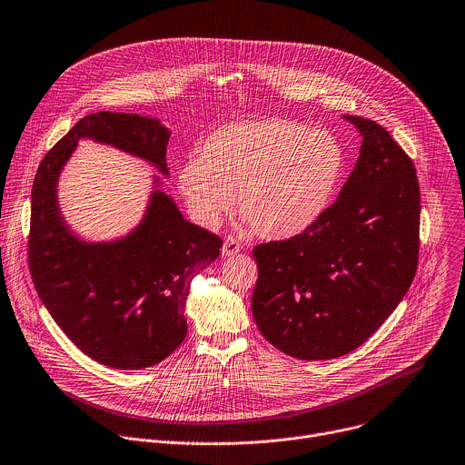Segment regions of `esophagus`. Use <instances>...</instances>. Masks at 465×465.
Wrapping results in <instances>:
<instances>
[{"label":"esophagus","instance_id":"obj_1","mask_svg":"<svg viewBox=\"0 0 465 465\" xmlns=\"http://www.w3.org/2000/svg\"><path fill=\"white\" fill-rule=\"evenodd\" d=\"M240 251H242V243H240L236 238H232V236L225 238L223 247H222V254H223V256H232V254H236V252H240Z\"/></svg>","mask_w":465,"mask_h":465}]
</instances>
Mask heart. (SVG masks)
<instances>
[{"label": "heart", "mask_w": 465, "mask_h": 465, "mask_svg": "<svg viewBox=\"0 0 465 465\" xmlns=\"http://www.w3.org/2000/svg\"><path fill=\"white\" fill-rule=\"evenodd\" d=\"M347 168L341 142L288 118L231 122L184 163L177 186L192 216L214 229L236 209L247 229L286 240L311 229L331 206Z\"/></svg>", "instance_id": "1"}]
</instances>
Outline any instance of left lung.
Here are the masks:
<instances>
[{"label":"left lung","mask_w":465,"mask_h":465,"mask_svg":"<svg viewBox=\"0 0 465 465\" xmlns=\"http://www.w3.org/2000/svg\"><path fill=\"white\" fill-rule=\"evenodd\" d=\"M338 199L304 232L252 249L251 311L262 336L299 360L343 356L395 311L418 270L421 197L416 168L373 120Z\"/></svg>","instance_id":"obj_1"}]
</instances>
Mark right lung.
<instances>
[{
  "mask_svg": "<svg viewBox=\"0 0 465 465\" xmlns=\"http://www.w3.org/2000/svg\"><path fill=\"white\" fill-rule=\"evenodd\" d=\"M81 138L118 147L168 175L170 131L159 120L109 111L79 120L45 153L33 183V284L51 318L86 356L116 370L149 368L183 343L190 282L218 259L223 242L186 222L163 190H153L145 216L127 236L77 238L61 214L57 183Z\"/></svg>",
  "mask_w": 465,
  "mask_h": 465,
  "instance_id": "add662e5",
  "label": "right lung"
}]
</instances>
